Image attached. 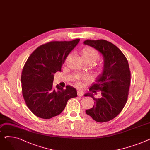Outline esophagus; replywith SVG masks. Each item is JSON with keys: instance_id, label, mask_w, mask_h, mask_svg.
I'll return each mask as SVG.
<instances>
[{"instance_id": "1", "label": "esophagus", "mask_w": 150, "mask_h": 150, "mask_svg": "<svg viewBox=\"0 0 150 150\" xmlns=\"http://www.w3.org/2000/svg\"><path fill=\"white\" fill-rule=\"evenodd\" d=\"M83 94H84V92H83V91H81V90H79V91H77V95H78V96L81 97V96H83Z\"/></svg>"}]
</instances>
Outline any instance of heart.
<instances>
[{
    "label": "heart",
    "mask_w": 150,
    "mask_h": 150,
    "mask_svg": "<svg viewBox=\"0 0 150 150\" xmlns=\"http://www.w3.org/2000/svg\"><path fill=\"white\" fill-rule=\"evenodd\" d=\"M81 58L84 62L89 63L91 65L98 59L99 54L96 50L91 48V47H85L81 52ZM103 71L104 66L103 64H101L95 69L93 72L96 75H100L102 74ZM82 79L85 80L86 78L83 77ZM75 84L76 86H81L82 83L80 81H77L75 83Z\"/></svg>",
    "instance_id": "heart-1"
}]
</instances>
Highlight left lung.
<instances>
[{"mask_svg": "<svg viewBox=\"0 0 150 150\" xmlns=\"http://www.w3.org/2000/svg\"><path fill=\"white\" fill-rule=\"evenodd\" d=\"M84 44L99 52L104 64L103 72L97 76L90 92L84 95L96 101L95 105L86 110V113L96 122H108L120 113L127 103L131 82L128 62L117 46L106 40L88 39ZM98 91L99 96L96 98Z\"/></svg>", "mask_w": 150, "mask_h": 150, "instance_id": "left-lung-1", "label": "left lung"}]
</instances>
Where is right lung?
<instances>
[{
    "mask_svg": "<svg viewBox=\"0 0 150 150\" xmlns=\"http://www.w3.org/2000/svg\"><path fill=\"white\" fill-rule=\"evenodd\" d=\"M80 40L41 45L26 61L21 75L22 96L28 108L37 117L49 119L60 114L67 101L77 96L76 89L69 85L65 89L57 85L56 91L53 81L54 74L61 72L68 54Z\"/></svg>",
    "mask_w": 150,
    "mask_h": 150,
    "instance_id": "1",
    "label": "right lung"
}]
</instances>
